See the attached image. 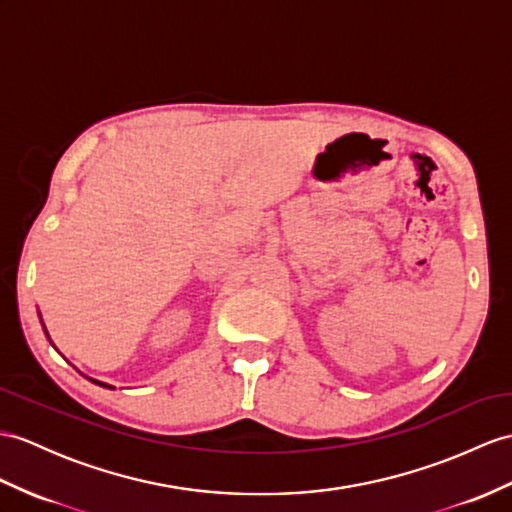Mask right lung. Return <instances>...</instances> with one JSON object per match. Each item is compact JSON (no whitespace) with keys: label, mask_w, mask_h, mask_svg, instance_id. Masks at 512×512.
Returning <instances> with one entry per match:
<instances>
[{"label":"right lung","mask_w":512,"mask_h":512,"mask_svg":"<svg viewBox=\"0 0 512 512\" xmlns=\"http://www.w3.org/2000/svg\"><path fill=\"white\" fill-rule=\"evenodd\" d=\"M45 328V326H43ZM45 334H47V330H45ZM49 339V336H47ZM91 382H95V384H99V386H104V389H115V386H110V384H106V382H99V380H93V378H89Z\"/></svg>","instance_id":"right-lung-1"}]
</instances>
